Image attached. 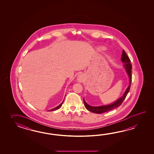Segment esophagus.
I'll return each mask as SVG.
<instances>
[{
    "mask_svg": "<svg viewBox=\"0 0 154 154\" xmlns=\"http://www.w3.org/2000/svg\"><path fill=\"white\" fill-rule=\"evenodd\" d=\"M84 78H85L84 75L82 74H79L77 76L76 80L78 82L81 83L84 80Z\"/></svg>",
    "mask_w": 154,
    "mask_h": 154,
    "instance_id": "esophagus-1",
    "label": "esophagus"
}]
</instances>
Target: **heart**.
I'll use <instances>...</instances> for the list:
<instances>
[{
    "mask_svg": "<svg viewBox=\"0 0 154 154\" xmlns=\"http://www.w3.org/2000/svg\"><path fill=\"white\" fill-rule=\"evenodd\" d=\"M105 50H106V48L102 46H98L97 47H96V51L98 53L102 52L105 51Z\"/></svg>",
    "mask_w": 154,
    "mask_h": 154,
    "instance_id": "1",
    "label": "heart"
}]
</instances>
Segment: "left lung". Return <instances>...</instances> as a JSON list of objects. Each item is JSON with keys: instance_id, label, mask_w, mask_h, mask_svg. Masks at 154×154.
Returning <instances> with one entry per match:
<instances>
[{"instance_id": "left-lung-1", "label": "left lung", "mask_w": 154, "mask_h": 154, "mask_svg": "<svg viewBox=\"0 0 154 154\" xmlns=\"http://www.w3.org/2000/svg\"><path fill=\"white\" fill-rule=\"evenodd\" d=\"M121 60L122 62L124 63V68L125 70V72H127V74L129 77V85L127 88H126L123 95L121 97L118 98L116 101L112 102V103L108 105H102L100 106H92L88 105L87 102L85 101L84 98H83L84 103L86 108L92 113H97V114H101L102 113H104L106 112H108L111 111L112 109H113L115 108L118 107L121 105L122 103L124 101L125 97L128 94V92L129 91V90L131 88V60L129 58L128 56L127 55L125 50H123L122 54Z\"/></svg>"}]
</instances>
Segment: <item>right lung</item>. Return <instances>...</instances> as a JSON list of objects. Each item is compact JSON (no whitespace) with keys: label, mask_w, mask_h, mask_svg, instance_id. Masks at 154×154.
I'll use <instances>...</instances> for the list:
<instances>
[{"label":"right lung","mask_w":154,"mask_h":154,"mask_svg":"<svg viewBox=\"0 0 154 154\" xmlns=\"http://www.w3.org/2000/svg\"><path fill=\"white\" fill-rule=\"evenodd\" d=\"M64 100H63V101L60 104V105H58V106H57L55 108H52V109H50V110H48V111H56V110H57V109H58L59 108L61 107V106H62V105L63 103V102H64Z\"/></svg>","instance_id":"add662e5"}]
</instances>
